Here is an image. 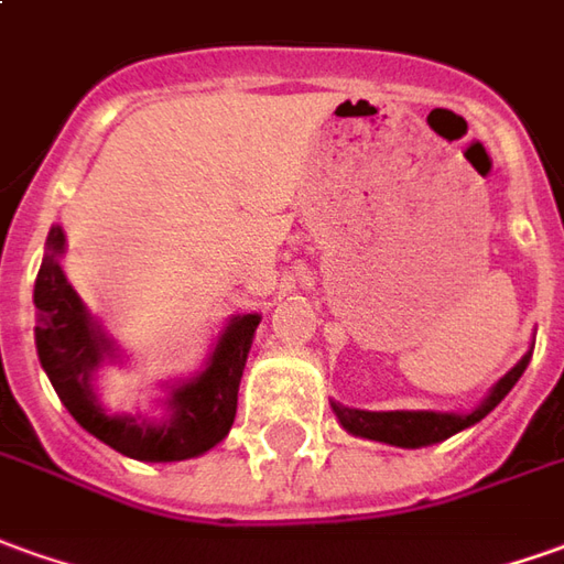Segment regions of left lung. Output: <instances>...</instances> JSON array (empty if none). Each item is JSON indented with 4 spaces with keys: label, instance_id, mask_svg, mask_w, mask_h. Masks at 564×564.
Instances as JSON below:
<instances>
[{
    "label": "left lung",
    "instance_id": "8db88e82",
    "mask_svg": "<svg viewBox=\"0 0 564 564\" xmlns=\"http://www.w3.org/2000/svg\"><path fill=\"white\" fill-rule=\"evenodd\" d=\"M528 362H531V349L519 359L516 368H510L503 378L497 380L491 393L485 395L482 405L469 411V414H448V411H359V408H347L340 402H332V408L340 426L352 436L387 442V445H395V448H423V445H436L442 438L467 430L473 423L482 421L488 411H495L503 402V395L516 387V380L522 378Z\"/></svg>",
    "mask_w": 564,
    "mask_h": 564
}]
</instances>
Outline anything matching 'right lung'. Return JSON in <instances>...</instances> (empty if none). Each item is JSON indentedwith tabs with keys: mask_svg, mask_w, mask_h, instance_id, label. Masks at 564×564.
Returning a JSON list of instances; mask_svg holds the SVG:
<instances>
[{
	"mask_svg": "<svg viewBox=\"0 0 564 564\" xmlns=\"http://www.w3.org/2000/svg\"><path fill=\"white\" fill-rule=\"evenodd\" d=\"M64 242V230L52 227L33 289L39 362L52 380L54 393L61 395L82 430L134 460L171 464L215 448L236 421V395L251 337L260 325L258 313L232 316L215 352L208 356V365L196 378L171 390L165 421L107 414L91 390V375L112 356V340L100 332L61 270Z\"/></svg>",
	"mask_w": 564,
	"mask_h": 564,
	"instance_id": "obj_1",
	"label": "right lung"
}]
</instances>
